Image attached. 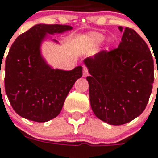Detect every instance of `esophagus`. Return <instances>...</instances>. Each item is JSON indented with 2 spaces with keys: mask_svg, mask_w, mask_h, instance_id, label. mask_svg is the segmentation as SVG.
Returning a JSON list of instances; mask_svg holds the SVG:
<instances>
[{
  "mask_svg": "<svg viewBox=\"0 0 158 158\" xmlns=\"http://www.w3.org/2000/svg\"><path fill=\"white\" fill-rule=\"evenodd\" d=\"M89 74V71H88V69H87L86 67L84 66L83 67V76L84 77H86Z\"/></svg>",
  "mask_w": 158,
  "mask_h": 158,
  "instance_id": "esophagus-1",
  "label": "esophagus"
}]
</instances>
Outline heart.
<instances>
[{"mask_svg":"<svg viewBox=\"0 0 158 158\" xmlns=\"http://www.w3.org/2000/svg\"><path fill=\"white\" fill-rule=\"evenodd\" d=\"M87 38L92 44L99 45L100 43H102L105 40L106 34L102 33H99V32H92L87 35ZM111 43H112V40L109 38L107 40V44L110 45V44H111Z\"/></svg>","mask_w":158,"mask_h":158,"instance_id":"obj_1","label":"heart"}]
</instances>
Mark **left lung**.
Segmentation results:
<instances>
[{
	"label": "left lung",
	"mask_w": 158,
	"mask_h": 158,
	"mask_svg": "<svg viewBox=\"0 0 158 158\" xmlns=\"http://www.w3.org/2000/svg\"><path fill=\"white\" fill-rule=\"evenodd\" d=\"M123 33L117 48L102 51L84 60L90 75L89 99L97 117L120 125L142 114L154 81V64L149 48L134 29L119 26Z\"/></svg>",
	"instance_id": "1"
}]
</instances>
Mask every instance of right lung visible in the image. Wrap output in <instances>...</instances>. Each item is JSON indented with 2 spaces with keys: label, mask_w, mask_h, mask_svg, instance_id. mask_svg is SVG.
Listing matches in <instances>:
<instances>
[{
  "label": "right lung",
  "mask_w": 158,
  "mask_h": 158,
  "mask_svg": "<svg viewBox=\"0 0 158 158\" xmlns=\"http://www.w3.org/2000/svg\"><path fill=\"white\" fill-rule=\"evenodd\" d=\"M69 25L38 23L16 38L5 66V89L18 115L36 122L56 117L83 67L72 70L53 69L43 58L41 46L48 34L71 30ZM54 43H58L52 39Z\"/></svg>",
  "instance_id": "right-lung-1"
}]
</instances>
